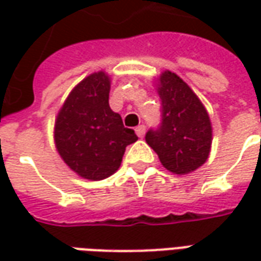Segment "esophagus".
Returning <instances> with one entry per match:
<instances>
[{"instance_id":"esophagus-1","label":"esophagus","mask_w":261,"mask_h":261,"mask_svg":"<svg viewBox=\"0 0 261 261\" xmlns=\"http://www.w3.org/2000/svg\"><path fill=\"white\" fill-rule=\"evenodd\" d=\"M136 134L140 137V138H142V137L145 136V125H138L136 128Z\"/></svg>"}]
</instances>
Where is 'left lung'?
Returning a JSON list of instances; mask_svg holds the SVG:
<instances>
[{
  "instance_id": "obj_1",
  "label": "left lung",
  "mask_w": 261,
  "mask_h": 261,
  "mask_svg": "<svg viewBox=\"0 0 261 261\" xmlns=\"http://www.w3.org/2000/svg\"><path fill=\"white\" fill-rule=\"evenodd\" d=\"M162 102V123L149 130L145 141L161 164L175 175L192 173L205 164L211 151L213 127L207 109L190 86L172 71L156 80Z\"/></svg>"
}]
</instances>
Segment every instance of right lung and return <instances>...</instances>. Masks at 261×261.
Returning a JSON list of instances; mask_svg holds the SVG:
<instances>
[{
	"mask_svg": "<svg viewBox=\"0 0 261 261\" xmlns=\"http://www.w3.org/2000/svg\"><path fill=\"white\" fill-rule=\"evenodd\" d=\"M110 76L105 71L88 75L60 109L54 144L69 169L88 180H103L119 169L125 147L138 140L109 106Z\"/></svg>",
	"mask_w": 261,
	"mask_h": 261,
	"instance_id": "right-lung-1",
	"label": "right lung"
}]
</instances>
